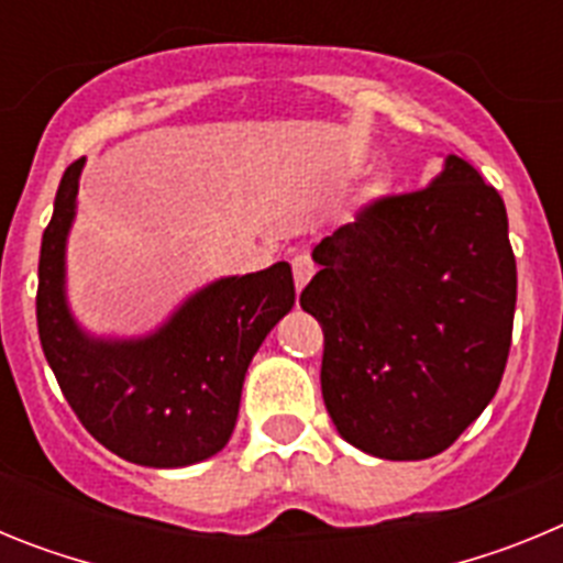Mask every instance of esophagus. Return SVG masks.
I'll use <instances>...</instances> for the list:
<instances>
[{
  "instance_id": "obj_1",
  "label": "esophagus",
  "mask_w": 563,
  "mask_h": 563,
  "mask_svg": "<svg viewBox=\"0 0 563 563\" xmlns=\"http://www.w3.org/2000/svg\"><path fill=\"white\" fill-rule=\"evenodd\" d=\"M316 276V262L310 258V253H298L292 258V278H296V290L301 292L307 287V282Z\"/></svg>"
}]
</instances>
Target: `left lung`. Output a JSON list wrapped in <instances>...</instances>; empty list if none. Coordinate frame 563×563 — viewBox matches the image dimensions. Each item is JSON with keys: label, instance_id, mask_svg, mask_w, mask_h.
<instances>
[{"label": "left lung", "instance_id": "left-lung-1", "mask_svg": "<svg viewBox=\"0 0 563 563\" xmlns=\"http://www.w3.org/2000/svg\"><path fill=\"white\" fill-rule=\"evenodd\" d=\"M301 292L324 327L321 395L338 434L377 460H429L494 400L516 312L499 191L456 154L312 251Z\"/></svg>", "mask_w": 563, "mask_h": 563}]
</instances>
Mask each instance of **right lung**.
<instances>
[{
  "label": "right lung",
  "mask_w": 563,
  "mask_h": 563,
  "mask_svg": "<svg viewBox=\"0 0 563 563\" xmlns=\"http://www.w3.org/2000/svg\"><path fill=\"white\" fill-rule=\"evenodd\" d=\"M87 157L64 172L38 256V338L84 429L143 467H186L220 454L233 434L247 366L296 305L287 262L220 276L188 292L143 335H96L67 296V239Z\"/></svg>",
  "instance_id": "obj_1"
}]
</instances>
